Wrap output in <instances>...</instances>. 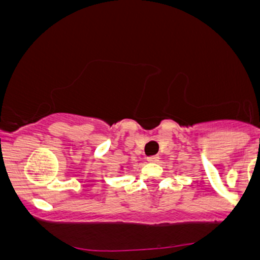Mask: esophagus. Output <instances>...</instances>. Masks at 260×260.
<instances>
[{
	"label": "esophagus",
	"mask_w": 260,
	"mask_h": 260,
	"mask_svg": "<svg viewBox=\"0 0 260 260\" xmlns=\"http://www.w3.org/2000/svg\"><path fill=\"white\" fill-rule=\"evenodd\" d=\"M160 157L157 155H153V156H148V161L149 162H157Z\"/></svg>",
	"instance_id": "obj_1"
}]
</instances>
